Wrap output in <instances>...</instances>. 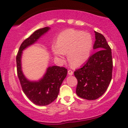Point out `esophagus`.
<instances>
[{"instance_id":"esophagus-1","label":"esophagus","mask_w":128,"mask_h":128,"mask_svg":"<svg viewBox=\"0 0 128 128\" xmlns=\"http://www.w3.org/2000/svg\"><path fill=\"white\" fill-rule=\"evenodd\" d=\"M68 74L69 75H73V72L72 70H68Z\"/></svg>"}]
</instances>
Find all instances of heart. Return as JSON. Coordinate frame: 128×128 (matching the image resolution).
Masks as SVG:
<instances>
[{
	"label": "heart",
	"instance_id": "heart-1",
	"mask_svg": "<svg viewBox=\"0 0 128 128\" xmlns=\"http://www.w3.org/2000/svg\"><path fill=\"white\" fill-rule=\"evenodd\" d=\"M92 46L93 40L89 33L70 28L60 34L56 44H52L51 49L55 58L59 61H64L67 53L70 62L79 66L89 59Z\"/></svg>",
	"mask_w": 128,
	"mask_h": 128
}]
</instances>
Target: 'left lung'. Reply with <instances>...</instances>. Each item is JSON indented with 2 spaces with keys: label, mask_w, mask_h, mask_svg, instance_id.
<instances>
[{
  "label": "left lung",
  "mask_w": 128,
  "mask_h": 128,
  "mask_svg": "<svg viewBox=\"0 0 128 128\" xmlns=\"http://www.w3.org/2000/svg\"><path fill=\"white\" fill-rule=\"evenodd\" d=\"M93 48L97 52L74 74L78 80L76 92L82 98L94 100L105 93L112 78V49L102 34L95 32Z\"/></svg>",
  "instance_id": "left-lung-1"
}]
</instances>
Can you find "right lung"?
Returning a JSON list of instances; mask_svg holds the SVG:
<instances>
[{
  "instance_id": "obj_1",
  "label": "right lung",
  "mask_w": 128,
  "mask_h": 128,
  "mask_svg": "<svg viewBox=\"0 0 128 128\" xmlns=\"http://www.w3.org/2000/svg\"><path fill=\"white\" fill-rule=\"evenodd\" d=\"M48 27L35 31L29 38L24 40L20 46L16 57L17 74L22 89L27 98L38 106H47L57 98L60 88L67 74L64 67L52 66L39 81H30L26 79L21 69V56L22 50L32 45L48 31Z\"/></svg>"
}]
</instances>
